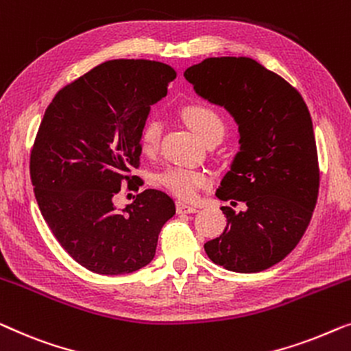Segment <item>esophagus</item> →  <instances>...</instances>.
I'll return each instance as SVG.
<instances>
[{"label": "esophagus", "instance_id": "1", "mask_svg": "<svg viewBox=\"0 0 351 351\" xmlns=\"http://www.w3.org/2000/svg\"><path fill=\"white\" fill-rule=\"evenodd\" d=\"M176 211L180 215H184V213H197V208L195 206H191L184 204V202H178L176 204Z\"/></svg>", "mask_w": 351, "mask_h": 351}]
</instances>
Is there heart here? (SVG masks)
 <instances>
[{
  "label": "heart",
  "mask_w": 351,
  "mask_h": 351,
  "mask_svg": "<svg viewBox=\"0 0 351 351\" xmlns=\"http://www.w3.org/2000/svg\"><path fill=\"white\" fill-rule=\"evenodd\" d=\"M182 119L200 140L208 141L213 136H224L226 125L223 117L213 108L206 105H189L182 110ZM162 135V122L149 119L143 125L140 146L145 154H152L157 149ZM160 184L181 199H192L197 191L208 184V178L186 169H169L159 178Z\"/></svg>",
  "instance_id": "obj_1"
}]
</instances>
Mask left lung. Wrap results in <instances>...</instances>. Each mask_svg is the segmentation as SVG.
Instances as JSON below:
<instances>
[{"label":"left lung","mask_w":351,"mask_h":351,"mask_svg":"<svg viewBox=\"0 0 351 351\" xmlns=\"http://www.w3.org/2000/svg\"><path fill=\"white\" fill-rule=\"evenodd\" d=\"M184 77L239 125L240 149L216 191L230 202L221 206L227 226L204 245L206 254L232 272L272 267L295 248L317 205L319 169L308 108L289 82L248 57L205 58Z\"/></svg>","instance_id":"obj_1"}]
</instances>
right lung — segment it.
Wrapping results in <instances>:
<instances>
[{
	"instance_id": "right-lung-1",
	"label": "right lung",
	"mask_w": 351,
	"mask_h": 351,
	"mask_svg": "<svg viewBox=\"0 0 351 351\" xmlns=\"http://www.w3.org/2000/svg\"><path fill=\"white\" fill-rule=\"evenodd\" d=\"M176 71L154 60H110L58 90L29 156L38 206L62 248L90 272L132 274L156 254L175 215L165 192L146 189L122 211L114 195L140 165L151 106ZM138 189V187H136Z\"/></svg>"
}]
</instances>
